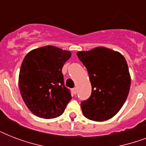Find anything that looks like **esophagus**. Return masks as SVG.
<instances>
[{
  "label": "esophagus",
  "mask_w": 146,
  "mask_h": 146,
  "mask_svg": "<svg viewBox=\"0 0 146 146\" xmlns=\"http://www.w3.org/2000/svg\"><path fill=\"white\" fill-rule=\"evenodd\" d=\"M76 92H77V89H76V88H73V93L74 94V95H76Z\"/></svg>",
  "instance_id": "1"
}]
</instances>
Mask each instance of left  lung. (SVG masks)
<instances>
[{
    "instance_id": "left-lung-1",
    "label": "left lung",
    "mask_w": 146,
    "mask_h": 146,
    "mask_svg": "<svg viewBox=\"0 0 146 146\" xmlns=\"http://www.w3.org/2000/svg\"><path fill=\"white\" fill-rule=\"evenodd\" d=\"M87 69L91 96L81 102L83 115L94 121H104L116 115L126 102L131 79L126 59L120 53L97 47L76 53Z\"/></svg>"
}]
</instances>
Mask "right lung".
Segmentation results:
<instances>
[{"label": "right lung", "mask_w": 146, "mask_h": 146, "mask_svg": "<svg viewBox=\"0 0 146 146\" xmlns=\"http://www.w3.org/2000/svg\"><path fill=\"white\" fill-rule=\"evenodd\" d=\"M70 57V51L48 45L31 50L24 57L19 75V91L27 108L37 117H57L72 99L61 71Z\"/></svg>", "instance_id": "add662e5"}]
</instances>
